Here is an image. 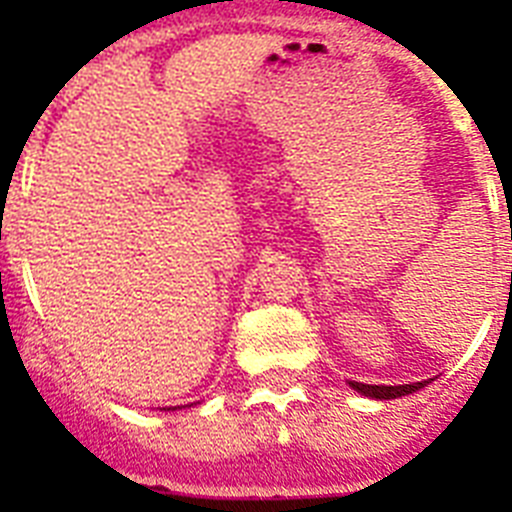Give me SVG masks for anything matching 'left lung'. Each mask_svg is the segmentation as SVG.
Listing matches in <instances>:
<instances>
[{
  "instance_id": "1",
  "label": "left lung",
  "mask_w": 512,
  "mask_h": 512,
  "mask_svg": "<svg viewBox=\"0 0 512 512\" xmlns=\"http://www.w3.org/2000/svg\"><path fill=\"white\" fill-rule=\"evenodd\" d=\"M430 380L425 382H412V385H366V382H350V388L358 390V393H364L369 398H382V401H388V398H401L409 396V393H417L420 388H425Z\"/></svg>"
}]
</instances>
